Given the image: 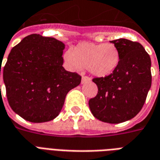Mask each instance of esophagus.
<instances>
[{"instance_id":"obj_1","label":"esophagus","mask_w":160,"mask_h":160,"mask_svg":"<svg viewBox=\"0 0 160 160\" xmlns=\"http://www.w3.org/2000/svg\"><path fill=\"white\" fill-rule=\"evenodd\" d=\"M90 81L91 79L87 76H83L82 77V79H81V84L87 83V82H90Z\"/></svg>"}]
</instances>
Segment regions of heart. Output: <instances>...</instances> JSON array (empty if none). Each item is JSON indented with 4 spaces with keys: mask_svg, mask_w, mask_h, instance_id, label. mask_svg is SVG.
I'll use <instances>...</instances> for the list:
<instances>
[{
    "mask_svg": "<svg viewBox=\"0 0 160 160\" xmlns=\"http://www.w3.org/2000/svg\"><path fill=\"white\" fill-rule=\"evenodd\" d=\"M64 59L71 70L87 68L93 76L104 78L114 73L118 68L120 52L111 43L80 42L65 53Z\"/></svg>",
    "mask_w": 160,
    "mask_h": 160,
    "instance_id": "1",
    "label": "heart"
}]
</instances>
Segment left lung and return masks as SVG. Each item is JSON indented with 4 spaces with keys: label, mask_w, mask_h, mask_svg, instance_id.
Returning a JSON list of instances; mask_svg holds the SVG:
<instances>
[{
    "label": "left lung",
    "mask_w": 160,
    "mask_h": 160,
    "mask_svg": "<svg viewBox=\"0 0 160 160\" xmlns=\"http://www.w3.org/2000/svg\"><path fill=\"white\" fill-rule=\"evenodd\" d=\"M110 42L119 49L120 63L111 75L92 80L98 92L89 100V107L99 121L120 123L134 118L144 104L152 85L151 58L137 42Z\"/></svg>",
    "instance_id": "left-lung-1"
}]
</instances>
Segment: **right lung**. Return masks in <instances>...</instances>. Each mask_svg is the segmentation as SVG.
I'll return each mask as SVG.
<instances>
[{
  "mask_svg": "<svg viewBox=\"0 0 160 160\" xmlns=\"http://www.w3.org/2000/svg\"><path fill=\"white\" fill-rule=\"evenodd\" d=\"M64 49L65 44L54 38L32 34L11 49L3 81L10 107L25 120L55 119L68 92L80 84L78 73L62 67Z\"/></svg>",
  "mask_w": 160,
  "mask_h": 160,
  "instance_id": "obj_1",
  "label": "right lung"
}]
</instances>
